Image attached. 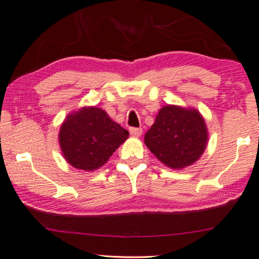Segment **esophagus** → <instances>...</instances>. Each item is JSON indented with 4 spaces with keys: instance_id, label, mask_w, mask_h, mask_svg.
Masks as SVG:
<instances>
[{
    "instance_id": "34e87169",
    "label": "esophagus",
    "mask_w": 259,
    "mask_h": 259,
    "mask_svg": "<svg viewBox=\"0 0 259 259\" xmlns=\"http://www.w3.org/2000/svg\"><path fill=\"white\" fill-rule=\"evenodd\" d=\"M130 133H131V136H133V137H140L142 133V128H138V127H131Z\"/></svg>"
}]
</instances>
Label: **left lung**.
<instances>
[{
    "label": "left lung",
    "mask_w": 259,
    "mask_h": 259,
    "mask_svg": "<svg viewBox=\"0 0 259 259\" xmlns=\"http://www.w3.org/2000/svg\"><path fill=\"white\" fill-rule=\"evenodd\" d=\"M145 144L167 167L182 169L203 154L208 144L207 126L195 108L167 105L145 134Z\"/></svg>",
    "instance_id": "8db88e82"
}]
</instances>
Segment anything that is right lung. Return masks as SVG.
Returning a JSON list of instances; mask_svg holds the SVG:
<instances>
[{
	"instance_id": "obj_1",
	"label": "right lung",
	"mask_w": 259,
	"mask_h": 259,
	"mask_svg": "<svg viewBox=\"0 0 259 259\" xmlns=\"http://www.w3.org/2000/svg\"><path fill=\"white\" fill-rule=\"evenodd\" d=\"M128 136V131L102 108L85 106L67 115L58 138L67 162L77 169L91 171L104 166Z\"/></svg>"
}]
</instances>
